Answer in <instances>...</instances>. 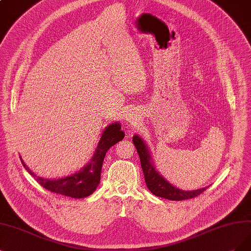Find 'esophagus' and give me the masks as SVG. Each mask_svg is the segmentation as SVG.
Here are the masks:
<instances>
[{"mask_svg": "<svg viewBox=\"0 0 251 251\" xmlns=\"http://www.w3.org/2000/svg\"><path fill=\"white\" fill-rule=\"evenodd\" d=\"M141 115L137 113L135 110H130L128 111L125 116V121L129 124V125H136L138 124V122L141 121Z\"/></svg>", "mask_w": 251, "mask_h": 251, "instance_id": "1", "label": "esophagus"}]
</instances>
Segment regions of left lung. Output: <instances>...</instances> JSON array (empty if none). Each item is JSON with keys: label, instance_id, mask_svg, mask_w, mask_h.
<instances>
[{"label": "left lung", "instance_id": "left-lung-1", "mask_svg": "<svg viewBox=\"0 0 251 251\" xmlns=\"http://www.w3.org/2000/svg\"><path fill=\"white\" fill-rule=\"evenodd\" d=\"M132 142L136 148L138 156H140L147 187L154 196L170 201H183L196 198L208 188L203 187L196 190H182L174 186L157 171L149 148L147 147L146 142L143 138L140 135L135 134L132 137Z\"/></svg>", "mask_w": 251, "mask_h": 251}]
</instances>
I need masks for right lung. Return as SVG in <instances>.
Here are the masks:
<instances>
[{
    "label": "right lung",
    "mask_w": 251,
    "mask_h": 251,
    "mask_svg": "<svg viewBox=\"0 0 251 251\" xmlns=\"http://www.w3.org/2000/svg\"><path fill=\"white\" fill-rule=\"evenodd\" d=\"M124 136L125 132L121 130V124L119 122H114L107 125L101 134L96 150L90 161L78 172L59 179H46L42 177H37L27 168V165H25L22 156H20V158L24 168L45 189L73 199H83L91 196L98 187V184L100 183L102 163H103L106 152L109 148L120 141H122Z\"/></svg>",
    "instance_id": "obj_1"
}]
</instances>
